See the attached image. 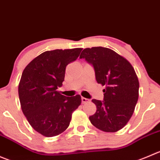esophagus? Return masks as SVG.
<instances>
[{
  "instance_id": "34e87169",
  "label": "esophagus",
  "mask_w": 160,
  "mask_h": 160,
  "mask_svg": "<svg viewBox=\"0 0 160 160\" xmlns=\"http://www.w3.org/2000/svg\"><path fill=\"white\" fill-rule=\"evenodd\" d=\"M81 102H82V103H83V104L87 103V102H88V99L85 98H81Z\"/></svg>"
}]
</instances>
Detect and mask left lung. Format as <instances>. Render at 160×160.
<instances>
[{
  "mask_svg": "<svg viewBox=\"0 0 160 160\" xmlns=\"http://www.w3.org/2000/svg\"><path fill=\"white\" fill-rule=\"evenodd\" d=\"M80 58L94 68L98 83L105 86L103 101L92 99L97 111L91 123L105 132H116L128 123L138 99L139 82L131 63L107 48H85Z\"/></svg>",
  "mask_w": 160,
  "mask_h": 160,
  "instance_id": "8db88e82",
  "label": "left lung"
}]
</instances>
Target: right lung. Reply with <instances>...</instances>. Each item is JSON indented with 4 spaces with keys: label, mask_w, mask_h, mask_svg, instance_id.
Returning a JSON list of instances; mask_svg holds the SVG:
<instances>
[{
    "label": "right lung",
    "mask_w": 160,
    "mask_h": 160,
    "mask_svg": "<svg viewBox=\"0 0 160 160\" xmlns=\"http://www.w3.org/2000/svg\"><path fill=\"white\" fill-rule=\"evenodd\" d=\"M82 49L48 51L31 61L22 74L18 96L22 112L32 128L45 137L66 131L81 104L79 94L66 97L57 89L62 86L66 66L77 59Z\"/></svg>",
    "instance_id": "right-lung-1"
}]
</instances>
